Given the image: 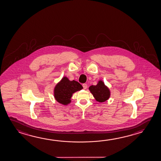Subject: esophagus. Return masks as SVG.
I'll list each match as a JSON object with an SVG mask.
<instances>
[{"label": "esophagus", "instance_id": "34e87169", "mask_svg": "<svg viewBox=\"0 0 161 161\" xmlns=\"http://www.w3.org/2000/svg\"><path fill=\"white\" fill-rule=\"evenodd\" d=\"M82 86H83V88H84V89H87V84H85V83H84V84H82Z\"/></svg>", "mask_w": 161, "mask_h": 161}]
</instances>
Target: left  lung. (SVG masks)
<instances>
[{
    "mask_svg": "<svg viewBox=\"0 0 161 161\" xmlns=\"http://www.w3.org/2000/svg\"><path fill=\"white\" fill-rule=\"evenodd\" d=\"M89 89L98 102H105L110 97L109 89L101 80H100L96 86H90Z\"/></svg>",
    "mask_w": 161,
    "mask_h": 161,
    "instance_id": "obj_1",
    "label": "left lung"
}]
</instances>
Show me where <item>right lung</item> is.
Masks as SVG:
<instances>
[{
    "label": "right lung",
    "instance_id": "right-lung-1",
    "mask_svg": "<svg viewBox=\"0 0 161 161\" xmlns=\"http://www.w3.org/2000/svg\"><path fill=\"white\" fill-rule=\"evenodd\" d=\"M83 88L79 83L64 77L59 83L56 84L54 89V97L58 102L63 105H68L70 102V98L73 93Z\"/></svg>",
    "mask_w": 161,
    "mask_h": 161
}]
</instances>
